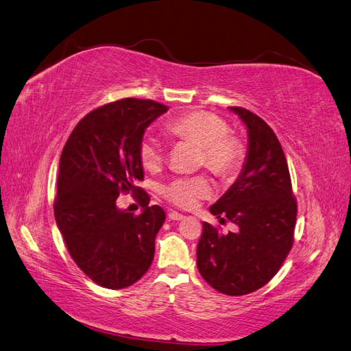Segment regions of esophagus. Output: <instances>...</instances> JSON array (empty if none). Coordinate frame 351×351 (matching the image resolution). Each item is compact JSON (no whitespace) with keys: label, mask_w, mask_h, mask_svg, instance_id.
Listing matches in <instances>:
<instances>
[{"label":"esophagus","mask_w":351,"mask_h":351,"mask_svg":"<svg viewBox=\"0 0 351 351\" xmlns=\"http://www.w3.org/2000/svg\"><path fill=\"white\" fill-rule=\"evenodd\" d=\"M167 216H169L170 220H182L184 219V215L178 213V212H173V210H172V212H169Z\"/></svg>","instance_id":"1"}]
</instances>
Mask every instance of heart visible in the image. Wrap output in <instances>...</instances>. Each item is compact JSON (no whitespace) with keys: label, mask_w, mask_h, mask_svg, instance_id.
<instances>
[{"label":"heart","mask_w":351,"mask_h":351,"mask_svg":"<svg viewBox=\"0 0 351 351\" xmlns=\"http://www.w3.org/2000/svg\"><path fill=\"white\" fill-rule=\"evenodd\" d=\"M166 132L176 141H188L199 147L198 163L220 179H231L241 170L245 160V147L238 136L229 134L225 119L206 112L191 110L166 123ZM139 160L148 170H158L163 165L165 153L154 139L145 138L139 145ZM212 193L207 178H176L163 188V195L172 204L191 208L199 199Z\"/></svg>","instance_id":"obj_1"}]
</instances>
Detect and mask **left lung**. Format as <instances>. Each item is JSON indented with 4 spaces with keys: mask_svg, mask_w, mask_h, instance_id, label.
<instances>
[{
    "mask_svg": "<svg viewBox=\"0 0 351 351\" xmlns=\"http://www.w3.org/2000/svg\"><path fill=\"white\" fill-rule=\"evenodd\" d=\"M229 108L247 126L248 152L241 175L210 207V213L235 223L238 231L220 234L204 222L197 266L216 291L245 295L266 285L291 250L297 199L275 132L250 110Z\"/></svg>",
    "mask_w": 351,
    "mask_h": 351,
    "instance_id": "8db88e82",
    "label": "left lung"
}]
</instances>
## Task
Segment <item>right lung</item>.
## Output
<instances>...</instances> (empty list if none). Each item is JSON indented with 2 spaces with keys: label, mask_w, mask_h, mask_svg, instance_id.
Returning <instances> with one entry per match:
<instances>
[{
  "label": "right lung",
  "mask_w": 351,
  "mask_h": 351,
  "mask_svg": "<svg viewBox=\"0 0 351 351\" xmlns=\"http://www.w3.org/2000/svg\"><path fill=\"white\" fill-rule=\"evenodd\" d=\"M167 112L153 99L123 98L88 113L60 157L56 222L67 252L82 272L108 289L131 287L152 266L165 210L149 207L139 145L148 125ZM131 192L143 207L135 217L115 199Z\"/></svg>",
  "instance_id": "right-lung-1"
}]
</instances>
